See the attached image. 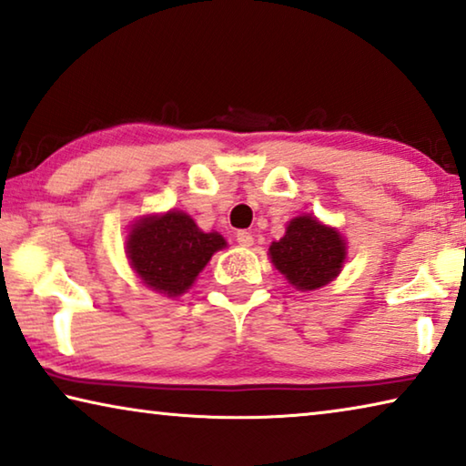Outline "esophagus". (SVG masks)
<instances>
[{
	"label": "esophagus",
	"mask_w": 466,
	"mask_h": 466,
	"mask_svg": "<svg viewBox=\"0 0 466 466\" xmlns=\"http://www.w3.org/2000/svg\"><path fill=\"white\" fill-rule=\"evenodd\" d=\"M253 234L250 232H247V230H240V232H236V242H238L240 247H250L253 245Z\"/></svg>",
	"instance_id": "obj_1"
}]
</instances>
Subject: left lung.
Segmentation results:
<instances>
[{
	"label": "left lung",
	"mask_w": 466,
	"mask_h": 466,
	"mask_svg": "<svg viewBox=\"0 0 466 466\" xmlns=\"http://www.w3.org/2000/svg\"><path fill=\"white\" fill-rule=\"evenodd\" d=\"M271 261L299 290H317L331 282L346 259L344 240L334 228L311 216L292 219L286 234L269 247Z\"/></svg>",
	"instance_id": "obj_1"
}]
</instances>
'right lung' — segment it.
Segmentation results:
<instances>
[{
    "instance_id": "obj_1",
    "label": "right lung",
    "mask_w": 466,
    "mask_h": 466,
    "mask_svg": "<svg viewBox=\"0 0 466 466\" xmlns=\"http://www.w3.org/2000/svg\"><path fill=\"white\" fill-rule=\"evenodd\" d=\"M226 240L218 232L205 234L190 216L169 211L140 219L128 236L130 265L153 290L178 297L188 290L207 261Z\"/></svg>"
}]
</instances>
